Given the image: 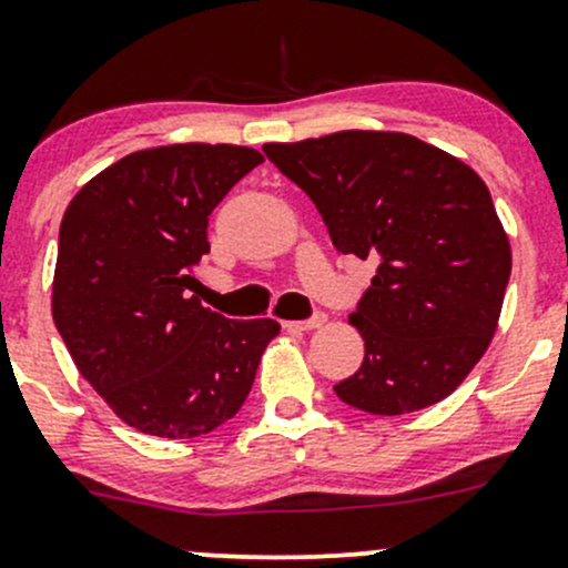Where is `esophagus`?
I'll return each instance as SVG.
<instances>
[{"mask_svg":"<svg viewBox=\"0 0 568 568\" xmlns=\"http://www.w3.org/2000/svg\"><path fill=\"white\" fill-rule=\"evenodd\" d=\"M324 324H326L324 313H316V316L307 318V321H285V329L307 332V329H318V326H324Z\"/></svg>","mask_w":568,"mask_h":568,"instance_id":"1","label":"esophagus"}]
</instances>
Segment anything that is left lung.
Wrapping results in <instances>:
<instances>
[{
    "mask_svg": "<svg viewBox=\"0 0 568 568\" xmlns=\"http://www.w3.org/2000/svg\"><path fill=\"white\" fill-rule=\"evenodd\" d=\"M263 153L316 203L337 252L379 263L348 316L365 359L337 398L387 417L448 398L489 348L511 277L480 175L400 131L268 142Z\"/></svg>",
    "mask_w": 568,
    "mask_h": 568,
    "instance_id": "left-lung-1",
    "label": "left lung"
}]
</instances>
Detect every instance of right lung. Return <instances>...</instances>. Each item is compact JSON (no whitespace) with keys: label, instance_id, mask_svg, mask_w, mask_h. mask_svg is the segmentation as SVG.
I'll return each mask as SVG.
<instances>
[{"label":"right lung","instance_id":"add662e5","mask_svg":"<svg viewBox=\"0 0 568 568\" xmlns=\"http://www.w3.org/2000/svg\"><path fill=\"white\" fill-rule=\"evenodd\" d=\"M261 162L242 145L145 148L90 178L65 209L51 316L79 374L136 432L220 428L280 335L274 318H225L192 294L209 214Z\"/></svg>","mask_w":568,"mask_h":568}]
</instances>
